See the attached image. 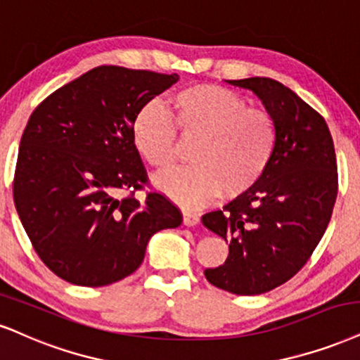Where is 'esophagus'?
<instances>
[{
	"instance_id": "34e87169",
	"label": "esophagus",
	"mask_w": 360,
	"mask_h": 360,
	"mask_svg": "<svg viewBox=\"0 0 360 360\" xmlns=\"http://www.w3.org/2000/svg\"><path fill=\"white\" fill-rule=\"evenodd\" d=\"M198 221H200V217L197 214H193V212H188V210H184V225H187V227H193V225H197Z\"/></svg>"
}]
</instances>
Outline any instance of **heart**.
<instances>
[{"instance_id":"b5f03b06","label":"heart","mask_w":360,"mask_h":360,"mask_svg":"<svg viewBox=\"0 0 360 360\" xmlns=\"http://www.w3.org/2000/svg\"><path fill=\"white\" fill-rule=\"evenodd\" d=\"M172 117L190 148L193 165L155 176V187L180 205H203L221 192L235 198L262 179L272 160L277 128L272 115L252 108L229 88L197 85L170 98ZM170 113L157 101L146 103L133 120L131 135L139 153L157 170L173 163L179 135Z\"/></svg>"}]
</instances>
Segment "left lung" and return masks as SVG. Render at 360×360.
I'll return each mask as SVG.
<instances>
[{"mask_svg": "<svg viewBox=\"0 0 360 360\" xmlns=\"http://www.w3.org/2000/svg\"><path fill=\"white\" fill-rule=\"evenodd\" d=\"M229 83L259 96L277 141L254 187L202 217L229 243L227 260L203 274L230 294L259 295L294 277L321 242L337 197L335 150L326 120L290 88L262 77Z\"/></svg>", "mask_w": 360, "mask_h": 360, "instance_id": "8db88e82", "label": "left lung"}]
</instances>
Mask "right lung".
<instances>
[{"label": "right lung", "instance_id": "1", "mask_svg": "<svg viewBox=\"0 0 360 360\" xmlns=\"http://www.w3.org/2000/svg\"><path fill=\"white\" fill-rule=\"evenodd\" d=\"M176 82V73L98 66L31 113L13 198L39 259L63 281H122L140 267L153 233L181 224L163 195L148 193L143 203L133 197L146 181L133 120ZM123 191L131 195L120 198Z\"/></svg>", "mask_w": 360, "mask_h": 360}]
</instances>
